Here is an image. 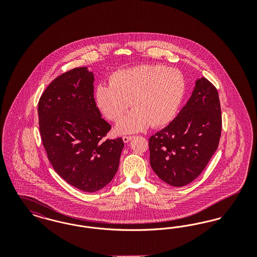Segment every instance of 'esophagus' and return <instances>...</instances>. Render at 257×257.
I'll return each mask as SVG.
<instances>
[{"instance_id": "1", "label": "esophagus", "mask_w": 257, "mask_h": 257, "mask_svg": "<svg viewBox=\"0 0 257 257\" xmlns=\"http://www.w3.org/2000/svg\"><path fill=\"white\" fill-rule=\"evenodd\" d=\"M132 138H133V136H123V142H124V143H128Z\"/></svg>"}]
</instances>
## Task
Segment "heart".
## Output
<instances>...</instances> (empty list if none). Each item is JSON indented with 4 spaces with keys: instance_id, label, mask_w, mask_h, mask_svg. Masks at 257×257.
<instances>
[{
    "instance_id": "heart-1",
    "label": "heart",
    "mask_w": 257,
    "mask_h": 257,
    "mask_svg": "<svg viewBox=\"0 0 257 257\" xmlns=\"http://www.w3.org/2000/svg\"><path fill=\"white\" fill-rule=\"evenodd\" d=\"M110 84H99L95 101L101 112L116 125L120 134L151 127L158 128L173 119L183 100L185 79L176 69L163 65L143 64L117 70L110 75Z\"/></svg>"
}]
</instances>
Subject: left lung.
<instances>
[{
    "label": "left lung",
    "instance_id": "left-lung-1",
    "mask_svg": "<svg viewBox=\"0 0 257 257\" xmlns=\"http://www.w3.org/2000/svg\"><path fill=\"white\" fill-rule=\"evenodd\" d=\"M221 111L215 86L196 82L192 96L177 116L149 138L150 166L164 182L182 187L207 166L220 143Z\"/></svg>",
    "mask_w": 257,
    "mask_h": 257
}]
</instances>
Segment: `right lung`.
Returning <instances> with one entry per match:
<instances>
[{
	"mask_svg": "<svg viewBox=\"0 0 257 257\" xmlns=\"http://www.w3.org/2000/svg\"><path fill=\"white\" fill-rule=\"evenodd\" d=\"M93 74L78 67L57 77L38 101L39 131L54 170L75 188L93 193L119 166L121 138L105 140L110 125L93 96Z\"/></svg>",
	"mask_w": 257,
	"mask_h": 257,
	"instance_id": "1",
	"label": "right lung"
}]
</instances>
